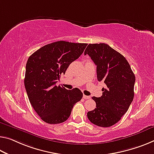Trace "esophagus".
<instances>
[{
    "mask_svg": "<svg viewBox=\"0 0 154 154\" xmlns=\"http://www.w3.org/2000/svg\"><path fill=\"white\" fill-rule=\"evenodd\" d=\"M83 98L84 99H89V98H90V96H86V95H83Z\"/></svg>",
    "mask_w": 154,
    "mask_h": 154,
    "instance_id": "1",
    "label": "esophagus"
}]
</instances>
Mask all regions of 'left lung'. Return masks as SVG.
<instances>
[{
    "label": "left lung",
    "mask_w": 154,
    "mask_h": 154,
    "mask_svg": "<svg viewBox=\"0 0 154 154\" xmlns=\"http://www.w3.org/2000/svg\"><path fill=\"white\" fill-rule=\"evenodd\" d=\"M86 54L97 66L98 80L107 86L102 89V96L92 97L96 106L87 112V118L97 126L111 127L121 119L133 101L135 75L126 58L107 44H89Z\"/></svg>",
    "instance_id": "obj_1"
}]
</instances>
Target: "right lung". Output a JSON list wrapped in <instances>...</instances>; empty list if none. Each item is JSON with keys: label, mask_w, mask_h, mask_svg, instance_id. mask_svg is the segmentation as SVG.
Listing matches in <instances>:
<instances>
[{"label": "right lung", "mask_w": 154, "mask_h": 154, "mask_svg": "<svg viewBox=\"0 0 154 154\" xmlns=\"http://www.w3.org/2000/svg\"><path fill=\"white\" fill-rule=\"evenodd\" d=\"M87 43L57 41L32 54L26 64L24 83L35 112L49 124H59L69 117L72 108L82 98L79 89L57 86L61 74L83 53Z\"/></svg>", "instance_id": "1"}]
</instances>
